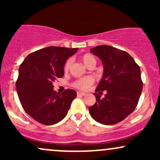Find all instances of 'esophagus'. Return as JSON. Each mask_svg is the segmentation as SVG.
<instances>
[{"mask_svg":"<svg viewBox=\"0 0 160 160\" xmlns=\"http://www.w3.org/2000/svg\"><path fill=\"white\" fill-rule=\"evenodd\" d=\"M77 95H78V96H83V95H86V93L81 92H77Z\"/></svg>","mask_w":160,"mask_h":160,"instance_id":"34e87169","label":"esophagus"}]
</instances>
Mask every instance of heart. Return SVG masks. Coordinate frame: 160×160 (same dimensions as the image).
<instances>
[{
  "instance_id": "b5f03b06",
  "label": "heart",
  "mask_w": 160,
  "mask_h": 160,
  "mask_svg": "<svg viewBox=\"0 0 160 160\" xmlns=\"http://www.w3.org/2000/svg\"><path fill=\"white\" fill-rule=\"evenodd\" d=\"M81 60L82 62H83L84 65L87 66L88 68L91 67V66H95V63H96L95 58L92 56V55L89 54H86L84 55V56H82L81 57ZM71 59H68L66 61L65 66H64V69H65V71H68V69L70 68V66H71ZM93 82H94V79H93L92 77L87 76L85 77V78L77 79L76 80H74V81L73 82L72 86L78 89L86 90V89H87Z\"/></svg>"
}]
</instances>
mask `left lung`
<instances>
[{
	"label": "left lung",
	"mask_w": 160,
	"mask_h": 160,
	"mask_svg": "<svg viewBox=\"0 0 160 160\" xmlns=\"http://www.w3.org/2000/svg\"><path fill=\"white\" fill-rule=\"evenodd\" d=\"M90 52L102 60L104 74L94 93L96 102L89 108V113L102 124L120 122L138 103L143 86L140 68L128 52L111 46H97ZM102 91L106 94L100 99L97 92Z\"/></svg>",
	"instance_id": "1"
}]
</instances>
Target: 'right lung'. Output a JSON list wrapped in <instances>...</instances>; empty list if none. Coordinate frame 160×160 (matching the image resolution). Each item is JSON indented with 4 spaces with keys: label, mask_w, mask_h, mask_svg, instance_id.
I'll list each match as a JSON object with an SVG mask.
<instances>
[{
    "label": "right lung",
    "mask_w": 160,
    "mask_h": 160,
    "mask_svg": "<svg viewBox=\"0 0 160 160\" xmlns=\"http://www.w3.org/2000/svg\"><path fill=\"white\" fill-rule=\"evenodd\" d=\"M78 48L49 47L30 53L21 64L16 90L25 111L43 125H53L67 115L77 97L73 89L53 90L54 82L64 76V66Z\"/></svg>",
    "instance_id": "right-lung-1"
}]
</instances>
